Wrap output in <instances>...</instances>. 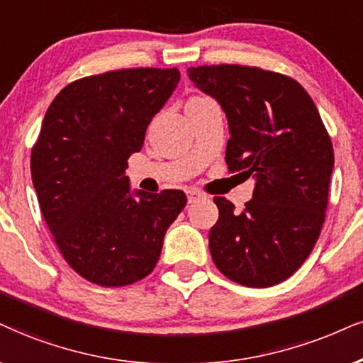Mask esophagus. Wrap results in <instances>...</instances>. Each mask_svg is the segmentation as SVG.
I'll list each match as a JSON object with an SVG mask.
<instances>
[{
	"instance_id": "1",
	"label": "esophagus",
	"mask_w": 363,
	"mask_h": 363,
	"mask_svg": "<svg viewBox=\"0 0 363 363\" xmlns=\"http://www.w3.org/2000/svg\"><path fill=\"white\" fill-rule=\"evenodd\" d=\"M186 199H189V203H195L199 202V200H203L205 195L199 190H189L186 191Z\"/></svg>"
}]
</instances>
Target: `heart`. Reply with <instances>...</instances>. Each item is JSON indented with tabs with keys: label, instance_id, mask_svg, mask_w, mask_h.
Masks as SVG:
<instances>
[{
	"label": "heart",
	"instance_id": "heart-1",
	"mask_svg": "<svg viewBox=\"0 0 363 363\" xmlns=\"http://www.w3.org/2000/svg\"><path fill=\"white\" fill-rule=\"evenodd\" d=\"M199 101H207V97H191L189 102H199Z\"/></svg>",
	"mask_w": 363,
	"mask_h": 363
}]
</instances>
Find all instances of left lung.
I'll use <instances>...</instances> for the list:
<instances>
[{"label": "left lung", "mask_w": 363, "mask_h": 363, "mask_svg": "<svg viewBox=\"0 0 363 363\" xmlns=\"http://www.w3.org/2000/svg\"><path fill=\"white\" fill-rule=\"evenodd\" d=\"M186 74L227 116L229 169L256 178L242 212L223 196L213 199V262L247 288L279 284L320 237L335 163L332 140L310 94L288 75L227 64L190 67Z\"/></svg>", "instance_id": "1"}]
</instances>
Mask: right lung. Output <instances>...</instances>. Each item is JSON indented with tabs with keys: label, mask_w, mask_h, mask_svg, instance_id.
<instances>
[{
	"label": "right lung",
	"mask_w": 363,
	"mask_h": 363,
	"mask_svg": "<svg viewBox=\"0 0 363 363\" xmlns=\"http://www.w3.org/2000/svg\"><path fill=\"white\" fill-rule=\"evenodd\" d=\"M180 82L178 69H124L69 84L52 101L31 150L43 218L69 266L99 286L155 269L182 190H131L128 158Z\"/></svg>",
	"instance_id": "1"
}]
</instances>
